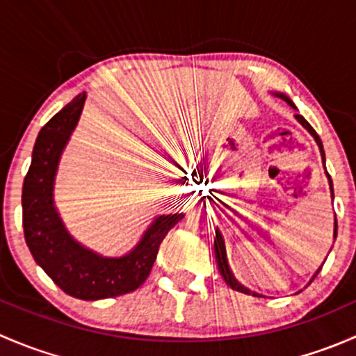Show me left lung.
<instances>
[{
    "label": "left lung",
    "instance_id": "1",
    "mask_svg": "<svg viewBox=\"0 0 356 356\" xmlns=\"http://www.w3.org/2000/svg\"><path fill=\"white\" fill-rule=\"evenodd\" d=\"M279 98H282L284 99L286 103H289L291 106H293V108H296V106H294V103L291 102V99L288 98V96H284V95H277ZM294 117H296V120L300 122L301 125H303L305 129H307L308 132H310L312 136H314V139L315 141H317V145H318V149H321V155H322V161H324V167H325V153H324V146H322V141H321V138H318V134L317 132H315V129L312 127L310 124H308L307 120H305L303 117H301L300 113H296L294 115ZM325 174H327V170H325ZM327 179H329V188H331V196H332V200H334V189H332V179H331V175L327 174ZM337 236V220L334 222V238H336ZM213 250H215V260H217V267H218V270H220V275L222 277H224V281L227 282L229 286H231L232 289L234 291H239V293H245V294H253V296H258L257 293H254V291H250L248 288H245V286L241 284V282L238 281V279L234 277V274H232L231 272V268H229V264H227V257H225V243H224V238H222V234H220V231H215V245H213ZM318 272H321V268H318L317 272H315V275H314V279L317 277V274Z\"/></svg>",
    "mask_w": 356,
    "mask_h": 356
}]
</instances>
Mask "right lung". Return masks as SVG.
Returning <instances> with one entry per match:
<instances>
[{"label": "right lung", "instance_id": "right-lung-1", "mask_svg": "<svg viewBox=\"0 0 356 356\" xmlns=\"http://www.w3.org/2000/svg\"><path fill=\"white\" fill-rule=\"evenodd\" d=\"M86 92L75 96L39 131L32 161L24 179V236L35 264L60 289L79 300L95 301L136 291L152 272L158 248L184 215H160L131 253L102 257L79 245L67 232L55 203L56 168L72 131L77 125Z\"/></svg>", "mask_w": 356, "mask_h": 356}]
</instances>
